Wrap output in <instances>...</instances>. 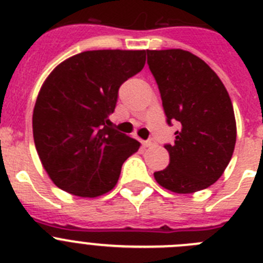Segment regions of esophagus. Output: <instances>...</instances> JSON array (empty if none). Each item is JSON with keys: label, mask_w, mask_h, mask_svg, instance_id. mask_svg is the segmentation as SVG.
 Instances as JSON below:
<instances>
[{"label": "esophagus", "mask_w": 263, "mask_h": 263, "mask_svg": "<svg viewBox=\"0 0 263 263\" xmlns=\"http://www.w3.org/2000/svg\"><path fill=\"white\" fill-rule=\"evenodd\" d=\"M155 144L156 143L153 140H146V141H144L143 145L146 146V148H151V146H153V145H155Z\"/></svg>", "instance_id": "1"}]
</instances>
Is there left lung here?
Here are the masks:
<instances>
[{"instance_id": "8db88e82", "label": "left lung", "mask_w": 263, "mask_h": 263, "mask_svg": "<svg viewBox=\"0 0 263 263\" xmlns=\"http://www.w3.org/2000/svg\"><path fill=\"white\" fill-rule=\"evenodd\" d=\"M167 123L178 122L174 144L165 145L170 162L156 182L177 194L210 187L223 176L235 151V111L219 76L184 49H146Z\"/></svg>"}]
</instances>
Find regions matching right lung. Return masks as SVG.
<instances>
[{"instance_id": "add662e5", "label": "right lung", "mask_w": 263, "mask_h": 263, "mask_svg": "<svg viewBox=\"0 0 263 263\" xmlns=\"http://www.w3.org/2000/svg\"><path fill=\"white\" fill-rule=\"evenodd\" d=\"M145 51L97 49L64 60L43 82L32 114L36 152L51 181L81 198L115 187L140 143L114 129L118 90L140 72Z\"/></svg>"}]
</instances>
